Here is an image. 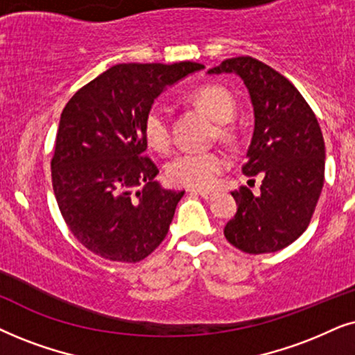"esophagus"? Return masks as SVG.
Here are the masks:
<instances>
[{
	"label": "esophagus",
	"mask_w": 355,
	"mask_h": 355,
	"mask_svg": "<svg viewBox=\"0 0 355 355\" xmlns=\"http://www.w3.org/2000/svg\"><path fill=\"white\" fill-rule=\"evenodd\" d=\"M196 195H200L201 198H205V200H212V198L216 196L214 191H209V190H195Z\"/></svg>",
	"instance_id": "34e87169"
}]
</instances>
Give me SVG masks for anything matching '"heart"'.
Returning <instances> with one entry per match:
<instances>
[{
  "label": "heart",
  "mask_w": 355,
  "mask_h": 355,
  "mask_svg": "<svg viewBox=\"0 0 355 355\" xmlns=\"http://www.w3.org/2000/svg\"><path fill=\"white\" fill-rule=\"evenodd\" d=\"M190 102L202 108L212 120L219 125V135L222 138H230L229 123L235 115V98L225 87L217 84H207L196 89L188 97ZM144 139L149 148L157 153H167L172 143L170 136L168 108L164 103L155 102L148 108L143 121ZM229 167L225 155L216 150H188L180 153L170 160L165 167L167 180L175 187L187 188H211L216 185L219 177Z\"/></svg>",
  "instance_id": "1"
}]
</instances>
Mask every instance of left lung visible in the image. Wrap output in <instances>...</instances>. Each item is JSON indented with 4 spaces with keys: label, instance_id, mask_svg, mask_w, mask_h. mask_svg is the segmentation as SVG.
Masks as SVG:
<instances>
[{
    "label": "left lung",
    "instance_id": "8db88e82",
    "mask_svg": "<svg viewBox=\"0 0 355 355\" xmlns=\"http://www.w3.org/2000/svg\"><path fill=\"white\" fill-rule=\"evenodd\" d=\"M207 73H234L247 86L254 130L242 172L263 175L259 195L247 187L232 191L239 207L224 227L225 239L250 254L286 248L309 227L323 188L318 120L289 79L252 56L224 60Z\"/></svg>",
    "mask_w": 355,
    "mask_h": 355
}]
</instances>
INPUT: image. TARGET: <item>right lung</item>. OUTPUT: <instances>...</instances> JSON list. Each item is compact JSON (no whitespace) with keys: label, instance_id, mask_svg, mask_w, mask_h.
I'll use <instances>...</instances> for the list:
<instances>
[{"label":"right lung","instance_id":"right-lung-1","mask_svg":"<svg viewBox=\"0 0 355 355\" xmlns=\"http://www.w3.org/2000/svg\"><path fill=\"white\" fill-rule=\"evenodd\" d=\"M202 68L191 61L116 64L66 103L51 183L69 230L92 253L138 263L162 243L185 191L154 180L159 168L144 155V115L165 87ZM136 186L144 188L133 193Z\"/></svg>","mask_w":355,"mask_h":355}]
</instances>
